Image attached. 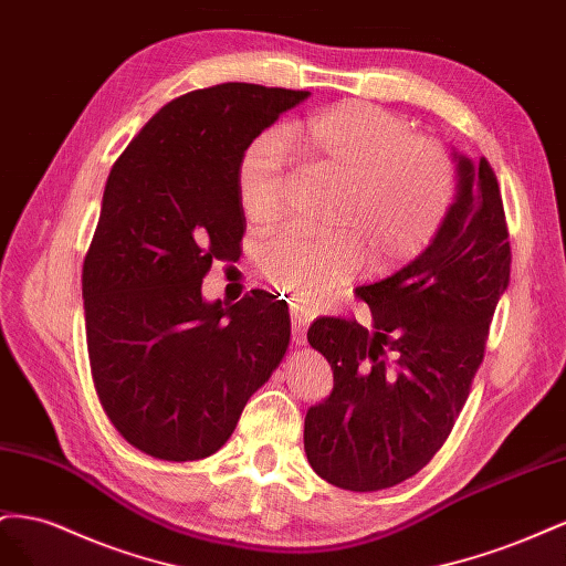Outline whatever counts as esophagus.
Returning <instances> with one entry per match:
<instances>
[{
    "instance_id": "1",
    "label": "esophagus",
    "mask_w": 566,
    "mask_h": 566,
    "mask_svg": "<svg viewBox=\"0 0 566 566\" xmlns=\"http://www.w3.org/2000/svg\"><path fill=\"white\" fill-rule=\"evenodd\" d=\"M289 313H292V342L296 346H303V342H305V327L311 325L313 315L308 311L298 308V305H292V311H289Z\"/></svg>"
}]
</instances>
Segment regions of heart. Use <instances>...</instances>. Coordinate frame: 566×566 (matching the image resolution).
Instances as JSON below:
<instances>
[{"label":"heart","instance_id":"heart-1","mask_svg":"<svg viewBox=\"0 0 566 566\" xmlns=\"http://www.w3.org/2000/svg\"><path fill=\"white\" fill-rule=\"evenodd\" d=\"M284 147L344 180L332 224L342 232H286L261 249L268 282L298 305H317L360 268H394L422 253L455 197V166L439 142L415 137L406 118L365 102H342L284 130ZM284 151L253 142L239 160L237 199L247 220L280 216Z\"/></svg>","mask_w":566,"mask_h":566}]
</instances>
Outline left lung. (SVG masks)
<instances>
[{
  "instance_id": "obj_1",
  "label": "left lung",
  "mask_w": 566,
  "mask_h": 566,
  "mask_svg": "<svg viewBox=\"0 0 566 566\" xmlns=\"http://www.w3.org/2000/svg\"><path fill=\"white\" fill-rule=\"evenodd\" d=\"M453 160L455 199L429 247L391 277L358 286L373 329L342 317L308 329V344L332 365L334 389L305 412L303 446L332 486L381 491L422 470L483 360L512 253L489 160L455 149Z\"/></svg>"
}]
</instances>
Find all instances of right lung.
Instances as JSON below:
<instances>
[{
    "label": "right lung",
    "mask_w": 566,
    "mask_h": 566,
    "mask_svg": "<svg viewBox=\"0 0 566 566\" xmlns=\"http://www.w3.org/2000/svg\"><path fill=\"white\" fill-rule=\"evenodd\" d=\"M311 92L222 83L177 96L111 168L83 268L96 394L127 443L158 460L213 455L289 346V311L263 289L206 301L213 261L247 230L237 199L251 142Z\"/></svg>",
    "instance_id": "add662e5"
}]
</instances>
